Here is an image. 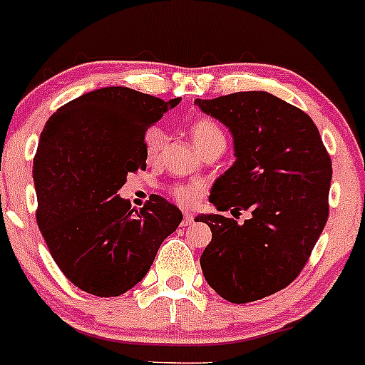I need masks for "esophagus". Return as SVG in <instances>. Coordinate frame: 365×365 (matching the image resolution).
Returning <instances> with one entry per match:
<instances>
[{
	"instance_id": "obj_1",
	"label": "esophagus",
	"mask_w": 365,
	"mask_h": 365,
	"mask_svg": "<svg viewBox=\"0 0 365 365\" xmlns=\"http://www.w3.org/2000/svg\"><path fill=\"white\" fill-rule=\"evenodd\" d=\"M194 213H189V211H187L185 215H183V220H182V225L183 227H187V225H192V223H194Z\"/></svg>"
}]
</instances>
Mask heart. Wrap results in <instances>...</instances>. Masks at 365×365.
Here are the masks:
<instances>
[{"instance_id":"heart-1","label":"heart","mask_w":365,"mask_h":365,"mask_svg":"<svg viewBox=\"0 0 365 365\" xmlns=\"http://www.w3.org/2000/svg\"><path fill=\"white\" fill-rule=\"evenodd\" d=\"M190 135L194 138V143L199 147V150L207 149V147L213 145H223L225 147L227 137L225 131L222 130L218 123L211 118H197L190 126ZM163 145V137L161 133L154 131L147 137V158L149 161H154L158 158L159 150H161ZM171 197L175 199L176 202L182 204V206H194L195 202L201 199L202 195V185L199 183L190 182V183H178V185L171 187L170 190Z\"/></svg>"}]
</instances>
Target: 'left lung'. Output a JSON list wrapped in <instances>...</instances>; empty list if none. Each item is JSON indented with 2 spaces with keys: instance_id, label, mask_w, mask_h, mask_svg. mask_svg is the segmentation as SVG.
Masks as SVG:
<instances>
[{
  "instance_id": "obj_1",
  "label": "left lung",
  "mask_w": 365,
  "mask_h": 365,
  "mask_svg": "<svg viewBox=\"0 0 365 365\" xmlns=\"http://www.w3.org/2000/svg\"><path fill=\"white\" fill-rule=\"evenodd\" d=\"M234 135L235 163L210 201L232 216L201 215L211 242L201 256L207 284L230 303H250L289 286L307 265L329 216L331 158L317 126L267 91L195 100Z\"/></svg>"
}]
</instances>
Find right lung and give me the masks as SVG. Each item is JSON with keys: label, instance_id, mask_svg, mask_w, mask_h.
I'll use <instances>...</instances> for the list:
<instances>
[{"label": "right lung", "instance_id": "obj_1", "mask_svg": "<svg viewBox=\"0 0 365 365\" xmlns=\"http://www.w3.org/2000/svg\"><path fill=\"white\" fill-rule=\"evenodd\" d=\"M178 103L109 86L46 121L33 166L36 220L51 258L79 289L102 298L130 291L182 222L159 195L140 211L118 195L128 175L147 168V130Z\"/></svg>", "mask_w": 365, "mask_h": 365}]
</instances>
